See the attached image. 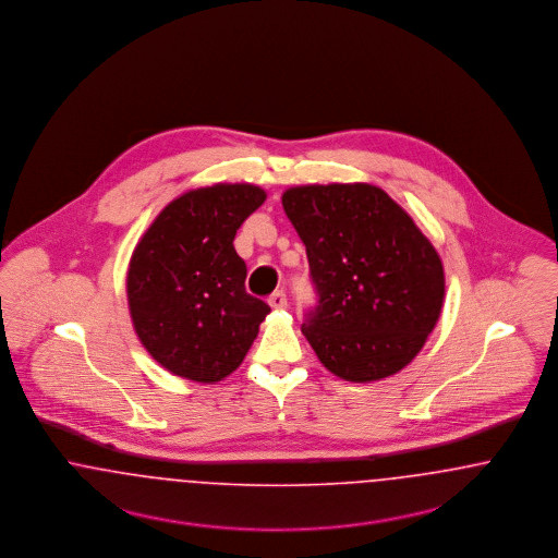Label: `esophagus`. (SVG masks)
Masks as SVG:
<instances>
[{
  "mask_svg": "<svg viewBox=\"0 0 558 558\" xmlns=\"http://www.w3.org/2000/svg\"><path fill=\"white\" fill-rule=\"evenodd\" d=\"M268 304H270V308H275V311L288 308V295H286V291H275V293L268 298Z\"/></svg>",
  "mask_w": 558,
  "mask_h": 558,
  "instance_id": "34e87169",
  "label": "esophagus"
}]
</instances>
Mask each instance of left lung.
Returning <instances> with one entry per match:
<instances>
[{
    "instance_id": "8db88e82",
    "label": "left lung",
    "mask_w": 558,
    "mask_h": 558,
    "mask_svg": "<svg viewBox=\"0 0 558 558\" xmlns=\"http://www.w3.org/2000/svg\"><path fill=\"white\" fill-rule=\"evenodd\" d=\"M283 210L306 245L315 308L302 333L333 375L368 384L402 371L444 304L436 247L368 183L291 187Z\"/></svg>"
}]
</instances>
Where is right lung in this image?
Instances as JSON below:
<instances>
[{"label":"right lung","mask_w":558,"mask_h":558,"mask_svg":"<svg viewBox=\"0 0 558 558\" xmlns=\"http://www.w3.org/2000/svg\"><path fill=\"white\" fill-rule=\"evenodd\" d=\"M267 199L250 183H217L179 195L135 245L129 313L140 341L169 373L215 384L242 364L267 302L245 291L233 240Z\"/></svg>","instance_id":"right-lung-1"}]
</instances>
